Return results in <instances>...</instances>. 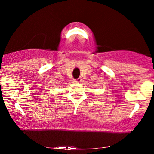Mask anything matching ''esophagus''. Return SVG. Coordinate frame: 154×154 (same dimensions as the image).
<instances>
[{"label": "esophagus", "instance_id": "34e87169", "mask_svg": "<svg viewBox=\"0 0 154 154\" xmlns=\"http://www.w3.org/2000/svg\"><path fill=\"white\" fill-rule=\"evenodd\" d=\"M75 82H81V79L80 78L76 79L75 80Z\"/></svg>", "mask_w": 154, "mask_h": 154}]
</instances>
